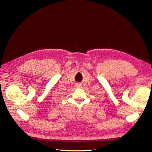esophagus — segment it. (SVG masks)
Here are the masks:
<instances>
[{"instance_id":"esophagus-1","label":"esophagus","mask_w":152,"mask_h":152,"mask_svg":"<svg viewBox=\"0 0 152 152\" xmlns=\"http://www.w3.org/2000/svg\"><path fill=\"white\" fill-rule=\"evenodd\" d=\"M76 87H80V85L79 84H76Z\"/></svg>"}]
</instances>
